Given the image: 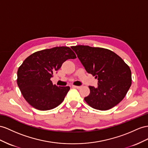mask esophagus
Masks as SVG:
<instances>
[{
    "instance_id": "esophagus-1",
    "label": "esophagus",
    "mask_w": 148,
    "mask_h": 148,
    "mask_svg": "<svg viewBox=\"0 0 148 148\" xmlns=\"http://www.w3.org/2000/svg\"><path fill=\"white\" fill-rule=\"evenodd\" d=\"M73 88H76V89H80L81 87V86H73Z\"/></svg>"
}]
</instances>
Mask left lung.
I'll return each mask as SVG.
<instances>
[{"label": "left lung", "instance_id": "8db88e82", "mask_svg": "<svg viewBox=\"0 0 148 148\" xmlns=\"http://www.w3.org/2000/svg\"><path fill=\"white\" fill-rule=\"evenodd\" d=\"M71 49L87 73L97 79L98 86H89V95L84 100L90 106L106 111L122 101L131 85L130 67L116 53L109 49L76 45Z\"/></svg>", "mask_w": 148, "mask_h": 148}]
</instances>
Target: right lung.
I'll return each mask as SVG.
<instances>
[{"label": "right lung", "instance_id": "add662e5", "mask_svg": "<svg viewBox=\"0 0 148 148\" xmlns=\"http://www.w3.org/2000/svg\"><path fill=\"white\" fill-rule=\"evenodd\" d=\"M68 47L37 51L26 58L17 71V85L24 99L38 110L54 109L62 103L70 88L53 85L51 78L67 59H75Z\"/></svg>", "mask_w": 148, "mask_h": 148}]
</instances>
